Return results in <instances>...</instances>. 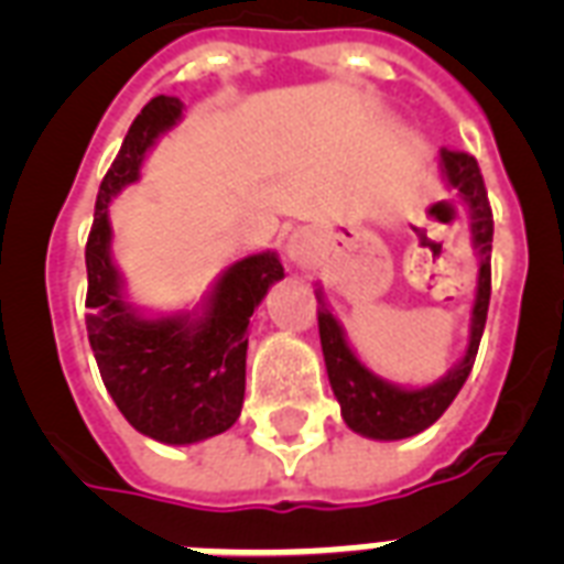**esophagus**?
<instances>
[{"label":"esophagus","instance_id":"1","mask_svg":"<svg viewBox=\"0 0 564 564\" xmlns=\"http://www.w3.org/2000/svg\"><path fill=\"white\" fill-rule=\"evenodd\" d=\"M286 248H290V257L295 263H304V260H307V242H304V237H299V234L290 239V246Z\"/></svg>","mask_w":564,"mask_h":564}]
</instances>
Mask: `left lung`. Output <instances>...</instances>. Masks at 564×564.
I'll return each instance as SVG.
<instances>
[{
	"instance_id": "left-lung-1",
	"label": "left lung",
	"mask_w": 564,
	"mask_h": 564,
	"mask_svg": "<svg viewBox=\"0 0 564 564\" xmlns=\"http://www.w3.org/2000/svg\"><path fill=\"white\" fill-rule=\"evenodd\" d=\"M442 175H445L447 187L454 189L468 207L471 216V239L477 254H480V274H477V299L471 307V334H468V351L463 362L447 371L442 380L424 389H403L394 386L383 377L369 371L357 357H354L351 345L345 339L343 327L336 316L327 310V304L318 295V336H322V354H325L327 377L334 386V394L339 406H343L345 424L369 438H394L415 436L421 430H427L433 421L442 419V412L451 406L463 383L471 375L474 357L480 348L482 327H486V313H489L491 299V234H495V221H491L489 195L482 184L480 166L468 152H451L442 149Z\"/></svg>"
}]
</instances>
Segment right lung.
Wrapping results in <instances>:
<instances>
[{
  "label": "right lung",
  "mask_w": 564,
  "mask_h": 564,
  "mask_svg": "<svg viewBox=\"0 0 564 564\" xmlns=\"http://www.w3.org/2000/svg\"><path fill=\"white\" fill-rule=\"evenodd\" d=\"M181 99L154 96L131 122L117 161L96 195L87 237V336L101 380L128 424L163 445L219 436L239 419L246 398L248 318L283 265L274 251L228 265L202 313L145 318L122 299L110 260V198L140 178L145 152L181 119Z\"/></svg>",
  "instance_id": "1"
}]
</instances>
